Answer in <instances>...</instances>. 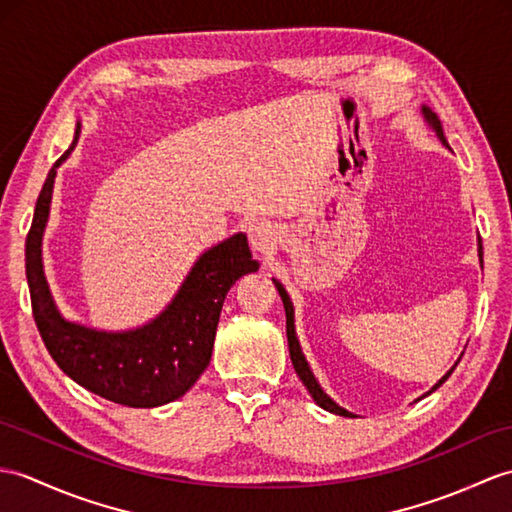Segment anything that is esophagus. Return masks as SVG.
Segmentation results:
<instances>
[{"instance_id": "34e87169", "label": "esophagus", "mask_w": 512, "mask_h": 512, "mask_svg": "<svg viewBox=\"0 0 512 512\" xmlns=\"http://www.w3.org/2000/svg\"><path fill=\"white\" fill-rule=\"evenodd\" d=\"M248 240L257 253H268L275 246V229L270 222H255L248 229Z\"/></svg>"}]
</instances>
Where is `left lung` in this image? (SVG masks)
Returning a JSON list of instances; mask_svg holds the SVG:
<instances>
[{
  "label": "left lung",
  "instance_id": "obj_1",
  "mask_svg": "<svg viewBox=\"0 0 512 512\" xmlns=\"http://www.w3.org/2000/svg\"><path fill=\"white\" fill-rule=\"evenodd\" d=\"M421 115H423V120L427 122V126H430L434 133H436V137L441 139V144L445 146V148H449V144H447V139H445V133H443V124H441V120H438V115L430 109V106H421ZM478 257H480V266L484 264L482 261V242L478 240ZM275 281V288L279 290V296H281V301H283V307H285V331H288V347H290V360H292V366H294V371H296V375L301 377V382H303V386L307 388V392H310L312 395V399L318 403L320 408L323 410H327V412H331V414H340V417H349V419H353L355 414L353 412H349V410H344V408H340L338 403L331 399L327 392L320 388V384L316 382V377H314V373H312V368H310V364H307V360H305V355H303V351H301V344H299V338H296V327H294V305H292V301H290V294L285 292V288L281 285V281H277V279H272ZM460 362V360H458ZM458 362L449 368V371L438 379V382L432 386V390L430 392H434L438 386L441 384H445V379L454 373V368L458 366ZM430 392H425V395H430ZM423 395V397H425Z\"/></svg>",
  "mask_w": 512,
  "mask_h": 512
}]
</instances>
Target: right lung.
I'll list each match as a JSON object with an SVG mask.
<instances>
[{"label": "right lung", "instance_id": "1", "mask_svg": "<svg viewBox=\"0 0 512 512\" xmlns=\"http://www.w3.org/2000/svg\"><path fill=\"white\" fill-rule=\"evenodd\" d=\"M78 135L80 122L71 146L45 178L26 240L34 323L58 368L76 384L128 408H157L183 397L209 366L227 292L237 279L259 270V264L246 233H235L194 261L174 299L146 325L104 331L65 318L45 279L43 233L56 170L76 148Z\"/></svg>", "mask_w": 512, "mask_h": 512}]
</instances>
